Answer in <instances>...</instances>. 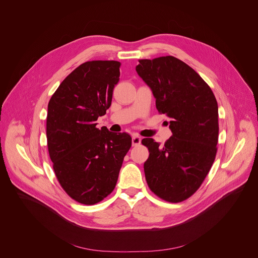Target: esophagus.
Instances as JSON below:
<instances>
[{
	"label": "esophagus",
	"instance_id": "1",
	"mask_svg": "<svg viewBox=\"0 0 258 258\" xmlns=\"http://www.w3.org/2000/svg\"><path fill=\"white\" fill-rule=\"evenodd\" d=\"M141 141H142V139H141V137H140V136H138V135H134V136H133V138H132L133 146H138V145H140Z\"/></svg>",
	"mask_w": 258,
	"mask_h": 258
}]
</instances>
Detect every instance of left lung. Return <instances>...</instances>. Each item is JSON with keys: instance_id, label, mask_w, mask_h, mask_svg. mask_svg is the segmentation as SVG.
Wrapping results in <instances>:
<instances>
[{"instance_id": "obj_1", "label": "left lung", "mask_w": 258, "mask_h": 258, "mask_svg": "<svg viewBox=\"0 0 258 258\" xmlns=\"http://www.w3.org/2000/svg\"><path fill=\"white\" fill-rule=\"evenodd\" d=\"M136 70L172 133L162 147L151 138L142 140L150 152L144 163L147 183L159 198L181 202L199 189L215 159L216 99L198 73L173 56L139 60Z\"/></svg>"}]
</instances>
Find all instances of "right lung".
Masks as SVG:
<instances>
[{"mask_svg": "<svg viewBox=\"0 0 258 258\" xmlns=\"http://www.w3.org/2000/svg\"><path fill=\"white\" fill-rule=\"evenodd\" d=\"M120 62L88 61L60 84L48 104L50 158L63 190L93 205L111 193L132 146L126 133H111L96 120L111 105Z\"/></svg>", "mask_w": 258, "mask_h": 258, "instance_id": "add662e5", "label": "right lung"}]
</instances>
